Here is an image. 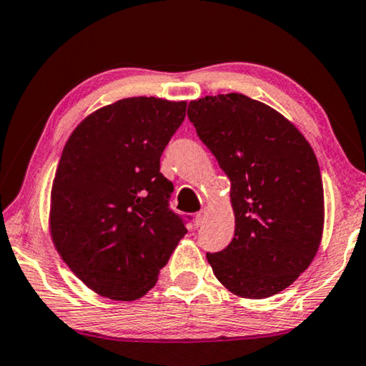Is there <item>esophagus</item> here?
Masks as SVG:
<instances>
[{
    "label": "esophagus",
    "instance_id": "1",
    "mask_svg": "<svg viewBox=\"0 0 366 366\" xmlns=\"http://www.w3.org/2000/svg\"><path fill=\"white\" fill-rule=\"evenodd\" d=\"M205 220H207V210L199 212V214L195 215V218H194L195 227H202V225H204V223H205Z\"/></svg>",
    "mask_w": 366,
    "mask_h": 366
}]
</instances>
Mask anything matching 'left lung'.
Returning a JSON list of instances; mask_svg holds the SVG:
<instances>
[{"label": "left lung", "mask_w": 366, "mask_h": 366, "mask_svg": "<svg viewBox=\"0 0 366 366\" xmlns=\"http://www.w3.org/2000/svg\"><path fill=\"white\" fill-rule=\"evenodd\" d=\"M199 138L230 179L235 238L207 261L228 291L264 299L309 268L324 232V187L309 141L286 117L242 94L189 103Z\"/></svg>", "instance_id": "8db88e82"}]
</instances>
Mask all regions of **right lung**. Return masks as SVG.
<instances>
[{
	"label": "right lung",
	"mask_w": 366,
	"mask_h": 366,
	"mask_svg": "<svg viewBox=\"0 0 366 366\" xmlns=\"http://www.w3.org/2000/svg\"><path fill=\"white\" fill-rule=\"evenodd\" d=\"M187 102L123 98L69 136L51 190L49 232L74 274L103 297L136 301L157 282L187 233L167 207L162 151Z\"/></svg>",
	"instance_id": "obj_1"
}]
</instances>
